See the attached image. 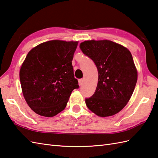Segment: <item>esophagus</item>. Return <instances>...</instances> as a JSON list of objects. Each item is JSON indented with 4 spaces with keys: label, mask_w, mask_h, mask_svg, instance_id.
I'll return each mask as SVG.
<instances>
[{
    "label": "esophagus",
    "mask_w": 158,
    "mask_h": 158,
    "mask_svg": "<svg viewBox=\"0 0 158 158\" xmlns=\"http://www.w3.org/2000/svg\"><path fill=\"white\" fill-rule=\"evenodd\" d=\"M83 83H84V80L83 79H80L79 80V85H80V86H82L83 85Z\"/></svg>",
    "instance_id": "obj_1"
}]
</instances>
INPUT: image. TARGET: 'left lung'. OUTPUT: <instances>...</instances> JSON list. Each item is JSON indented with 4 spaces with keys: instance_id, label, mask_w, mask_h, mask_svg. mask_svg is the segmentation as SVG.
I'll use <instances>...</instances> for the list:
<instances>
[{
    "instance_id": "left-lung-1",
    "label": "left lung",
    "mask_w": 158,
    "mask_h": 158,
    "mask_svg": "<svg viewBox=\"0 0 158 158\" xmlns=\"http://www.w3.org/2000/svg\"><path fill=\"white\" fill-rule=\"evenodd\" d=\"M80 48L95 64L98 84L86 106L100 117L118 113L129 101L137 81V71L128 48L110 40H87Z\"/></svg>"
}]
</instances>
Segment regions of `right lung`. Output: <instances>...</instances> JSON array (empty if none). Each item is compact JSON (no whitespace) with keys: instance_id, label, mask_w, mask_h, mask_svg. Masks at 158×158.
<instances>
[{"instance_id":"obj_1","label":"right lung","mask_w":158,"mask_h":158,"mask_svg":"<svg viewBox=\"0 0 158 158\" xmlns=\"http://www.w3.org/2000/svg\"><path fill=\"white\" fill-rule=\"evenodd\" d=\"M78 42L50 40L33 48L21 67L22 93L29 107L52 117L65 109L72 90L78 89L72 61Z\"/></svg>"}]
</instances>
